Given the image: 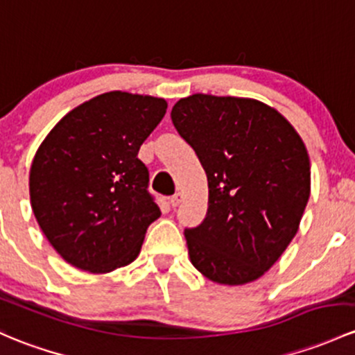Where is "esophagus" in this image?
<instances>
[{"label":"esophagus","instance_id":"34e87169","mask_svg":"<svg viewBox=\"0 0 355 355\" xmlns=\"http://www.w3.org/2000/svg\"><path fill=\"white\" fill-rule=\"evenodd\" d=\"M182 200H184V193H182V192L173 193V196L170 197V204H171V207H177L178 204L182 202Z\"/></svg>","mask_w":355,"mask_h":355}]
</instances>
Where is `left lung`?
I'll list each match as a JSON object with an SVG mask.
<instances>
[{"label": "left lung", "mask_w": 355, "mask_h": 355, "mask_svg": "<svg viewBox=\"0 0 355 355\" xmlns=\"http://www.w3.org/2000/svg\"><path fill=\"white\" fill-rule=\"evenodd\" d=\"M207 175L204 221L185 227L192 266L226 286L257 281L300 227L311 190L306 146L277 110L253 98L196 93L171 109Z\"/></svg>", "instance_id": "left-lung-1"}]
</instances>
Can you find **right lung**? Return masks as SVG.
<instances>
[{"instance_id": "1", "label": "right lung", "mask_w": 355, "mask_h": 355, "mask_svg": "<svg viewBox=\"0 0 355 355\" xmlns=\"http://www.w3.org/2000/svg\"><path fill=\"white\" fill-rule=\"evenodd\" d=\"M163 98L109 92L66 114L30 166V202L66 262L105 274L136 260L162 216L141 144L165 117Z\"/></svg>"}]
</instances>
